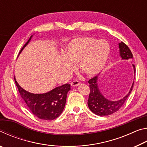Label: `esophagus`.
Returning a JSON list of instances; mask_svg holds the SVG:
<instances>
[{
  "label": "esophagus",
  "instance_id": "34e87169",
  "mask_svg": "<svg viewBox=\"0 0 147 147\" xmlns=\"http://www.w3.org/2000/svg\"><path fill=\"white\" fill-rule=\"evenodd\" d=\"M80 84V82L78 80H74L71 83V85L72 87H76Z\"/></svg>",
  "mask_w": 147,
  "mask_h": 147
}]
</instances>
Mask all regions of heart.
<instances>
[{
	"mask_svg": "<svg viewBox=\"0 0 147 147\" xmlns=\"http://www.w3.org/2000/svg\"><path fill=\"white\" fill-rule=\"evenodd\" d=\"M110 53V47L104 40L93 37L74 39L67 45L62 58V69L71 73L77 63L79 71L88 76H93L102 71Z\"/></svg>",
	"mask_w": 147,
	"mask_h": 147,
	"instance_id": "heart-1",
	"label": "heart"
}]
</instances>
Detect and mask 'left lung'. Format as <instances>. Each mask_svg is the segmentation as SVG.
<instances>
[{"label": "left lung", "instance_id": "obj_1", "mask_svg": "<svg viewBox=\"0 0 147 147\" xmlns=\"http://www.w3.org/2000/svg\"><path fill=\"white\" fill-rule=\"evenodd\" d=\"M119 53L122 59H130L133 58V55L130 49L124 43L123 41L119 43ZM134 75L136 73V67L134 65H132ZM98 75L96 76L89 80L88 83L89 84V89L90 93L89 94V98L88 101V105L89 108L92 112L97 115L106 116L109 115L117 111L123 105L124 102L128 98L130 95L134 86V82L131 85L130 91L124 96V98L119 100L112 101L104 97L103 94L99 90L98 86Z\"/></svg>", "mask_w": 147, "mask_h": 147}]
</instances>
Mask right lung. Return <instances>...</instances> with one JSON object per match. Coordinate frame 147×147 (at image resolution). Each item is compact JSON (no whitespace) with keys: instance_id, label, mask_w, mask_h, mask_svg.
<instances>
[{"instance_id":"add662e5","label":"right lung","mask_w":147,"mask_h":147,"mask_svg":"<svg viewBox=\"0 0 147 147\" xmlns=\"http://www.w3.org/2000/svg\"><path fill=\"white\" fill-rule=\"evenodd\" d=\"M32 36L21 49L19 54L30 41ZM14 80L21 97L31 112L37 117L43 120H53L61 115L66 103L67 94L71 89L70 84L56 87L45 93L34 94L22 88L17 83L16 77Z\"/></svg>"}]
</instances>
